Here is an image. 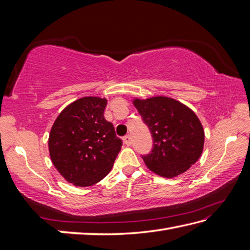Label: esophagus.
<instances>
[{"label":"esophagus","mask_w":250,"mask_h":250,"mask_svg":"<svg viewBox=\"0 0 250 250\" xmlns=\"http://www.w3.org/2000/svg\"><path fill=\"white\" fill-rule=\"evenodd\" d=\"M124 143L128 146H130L132 144V137L130 134H126L125 136H124Z\"/></svg>","instance_id":"obj_1"}]
</instances>
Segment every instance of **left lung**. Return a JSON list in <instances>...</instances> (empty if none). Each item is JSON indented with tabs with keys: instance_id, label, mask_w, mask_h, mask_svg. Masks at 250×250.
I'll list each match as a JSON object with an SVG mask.
<instances>
[{
	"instance_id": "1",
	"label": "left lung",
	"mask_w": 250,
	"mask_h": 250,
	"mask_svg": "<svg viewBox=\"0 0 250 250\" xmlns=\"http://www.w3.org/2000/svg\"><path fill=\"white\" fill-rule=\"evenodd\" d=\"M134 105L152 137L151 151L142 155L148 168L163 177H175L199 160L204 130L192 110L166 97L136 99Z\"/></svg>"
}]
</instances>
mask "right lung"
Returning a JSON list of instances; mask_svg holds the SVG:
<instances>
[{"instance_id":"1","label":"right lung","mask_w":250,"mask_h":250,"mask_svg":"<svg viewBox=\"0 0 250 250\" xmlns=\"http://www.w3.org/2000/svg\"><path fill=\"white\" fill-rule=\"evenodd\" d=\"M107 101L88 97L61 111L49 135V153L68 183L88 187L102 180L114 166L122 141L104 118Z\"/></svg>"}]
</instances>
